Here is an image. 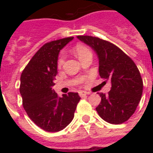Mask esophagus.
<instances>
[{"label": "esophagus", "mask_w": 153, "mask_h": 153, "mask_svg": "<svg viewBox=\"0 0 153 153\" xmlns=\"http://www.w3.org/2000/svg\"><path fill=\"white\" fill-rule=\"evenodd\" d=\"M88 93H87V92H84V91H81V92H79V96L80 97H84L86 96V95H88Z\"/></svg>", "instance_id": "34e87169"}]
</instances>
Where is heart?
<instances>
[{
  "instance_id": "obj_1",
  "label": "heart",
  "mask_w": 153,
  "mask_h": 153,
  "mask_svg": "<svg viewBox=\"0 0 153 153\" xmlns=\"http://www.w3.org/2000/svg\"><path fill=\"white\" fill-rule=\"evenodd\" d=\"M74 51H75V53L77 54L78 57L79 58V60H81L83 59V57H85L88 55H90L92 53V51L90 49L89 47L82 43H78L74 47ZM64 60V55L63 54H60V56L58 58L57 60V65L58 66H61V65L63 64Z\"/></svg>"
}]
</instances>
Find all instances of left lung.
Wrapping results in <instances>:
<instances>
[{"label":"left lung","mask_w":153,"mask_h":153,"mask_svg":"<svg viewBox=\"0 0 153 153\" xmlns=\"http://www.w3.org/2000/svg\"><path fill=\"white\" fill-rule=\"evenodd\" d=\"M78 38L96 51L100 76L111 83L106 95L99 93L102 100L96 108L98 115L110 124L127 121L134 113L143 93V83L138 67L128 55L108 41L87 35Z\"/></svg>","instance_id":"left-lung-1"}]
</instances>
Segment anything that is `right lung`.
<instances>
[{
    "label": "right lung",
    "mask_w": 153,
    "mask_h": 153,
    "mask_svg": "<svg viewBox=\"0 0 153 153\" xmlns=\"http://www.w3.org/2000/svg\"><path fill=\"white\" fill-rule=\"evenodd\" d=\"M73 37L45 43L25 66L20 76L19 92L28 117L47 132L62 130L72 121L80 97L78 93L59 97L52 90L57 74L60 51Z\"/></svg>",
    "instance_id": "add662e5"
}]
</instances>
